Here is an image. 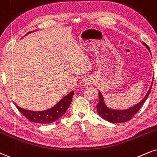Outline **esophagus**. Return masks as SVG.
<instances>
[{"instance_id": "obj_1", "label": "esophagus", "mask_w": 157, "mask_h": 157, "mask_svg": "<svg viewBox=\"0 0 157 157\" xmlns=\"http://www.w3.org/2000/svg\"><path fill=\"white\" fill-rule=\"evenodd\" d=\"M84 83H85V85H86V86H90V82H89V80H85Z\"/></svg>"}]
</instances>
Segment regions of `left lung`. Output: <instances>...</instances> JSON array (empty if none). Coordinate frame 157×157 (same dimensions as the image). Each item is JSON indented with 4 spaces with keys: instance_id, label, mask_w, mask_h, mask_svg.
I'll return each instance as SVG.
<instances>
[{
    "instance_id": "left-lung-1",
    "label": "left lung",
    "mask_w": 157,
    "mask_h": 157,
    "mask_svg": "<svg viewBox=\"0 0 157 157\" xmlns=\"http://www.w3.org/2000/svg\"><path fill=\"white\" fill-rule=\"evenodd\" d=\"M143 44L148 49V50L150 52L151 50L149 49L148 46L145 43L143 42ZM152 83L151 85V87L149 88V90L147 92L146 95L145 96V97L141 100L140 102H138L134 106L129 107V108L126 109H114L109 108L108 107L105 105V100H104V97L101 94V92H99V103L97 105V113L99 115L100 117L103 118V119L107 121L111 122V123H124L128 121L131 119L132 117L139 111V109L141 108V107L143 106V105L144 102L146 101L147 98L148 97L149 94L151 92V89Z\"/></svg>"
}]
</instances>
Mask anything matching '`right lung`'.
<instances>
[{
  "label": "right lung",
  "mask_w": 157,
  "mask_h": 157,
  "mask_svg": "<svg viewBox=\"0 0 157 157\" xmlns=\"http://www.w3.org/2000/svg\"><path fill=\"white\" fill-rule=\"evenodd\" d=\"M32 32L33 31L28 32L26 35ZM73 95L74 91L72 90L67 96H65L63 99H60L54 107H51L50 109H45V110H29V109L21 108L17 105H15L18 110L30 121L38 123V124H50L57 121L58 118L65 114L66 111L69 108L71 102Z\"/></svg>",
  "instance_id": "add662e5"
}]
</instances>
